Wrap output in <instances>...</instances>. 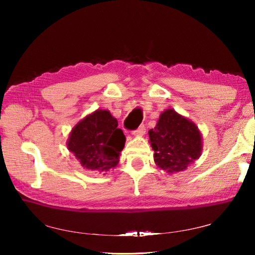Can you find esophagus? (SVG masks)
<instances>
[{
  "instance_id": "1",
  "label": "esophagus",
  "mask_w": 255,
  "mask_h": 255,
  "mask_svg": "<svg viewBox=\"0 0 255 255\" xmlns=\"http://www.w3.org/2000/svg\"><path fill=\"white\" fill-rule=\"evenodd\" d=\"M146 131V127L144 126V125H140L139 127H138L137 129H135V130H132V135L133 136H143L144 133Z\"/></svg>"
}]
</instances>
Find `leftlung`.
Listing matches in <instances>:
<instances>
[{"instance_id":"left-lung-1","label":"left lung","mask_w":255,"mask_h":255,"mask_svg":"<svg viewBox=\"0 0 255 255\" xmlns=\"http://www.w3.org/2000/svg\"><path fill=\"white\" fill-rule=\"evenodd\" d=\"M148 135L155 163L169 173L185 170L200 156L201 135L197 126L173 109L163 112Z\"/></svg>"}]
</instances>
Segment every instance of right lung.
<instances>
[{
  "instance_id": "right-lung-1",
  "label": "right lung",
  "mask_w": 255,
  "mask_h": 255,
  "mask_svg": "<svg viewBox=\"0 0 255 255\" xmlns=\"http://www.w3.org/2000/svg\"><path fill=\"white\" fill-rule=\"evenodd\" d=\"M125 137L109 111L97 110L73 128L67 147L89 170L106 172L119 162Z\"/></svg>"
}]
</instances>
